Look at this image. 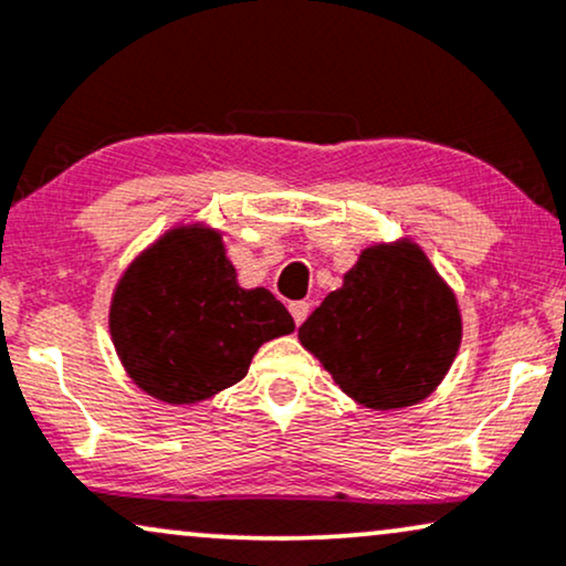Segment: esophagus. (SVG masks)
I'll use <instances>...</instances> for the list:
<instances>
[{"label": "esophagus", "mask_w": 566, "mask_h": 566, "mask_svg": "<svg viewBox=\"0 0 566 566\" xmlns=\"http://www.w3.org/2000/svg\"><path fill=\"white\" fill-rule=\"evenodd\" d=\"M290 313H292V318H295V324L301 326L305 318H308V313H311V303H305V301H297V303H290Z\"/></svg>", "instance_id": "34e87169"}]
</instances>
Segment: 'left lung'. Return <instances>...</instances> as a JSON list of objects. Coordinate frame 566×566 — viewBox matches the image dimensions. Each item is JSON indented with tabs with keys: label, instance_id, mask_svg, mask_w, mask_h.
I'll return each instance as SVG.
<instances>
[{
	"label": "left lung",
	"instance_id": "obj_1",
	"mask_svg": "<svg viewBox=\"0 0 566 566\" xmlns=\"http://www.w3.org/2000/svg\"><path fill=\"white\" fill-rule=\"evenodd\" d=\"M297 337L356 403L395 411L446 379L461 345V311L424 250L403 237L360 250L343 287Z\"/></svg>",
	"mask_w": 566,
	"mask_h": 566
}]
</instances>
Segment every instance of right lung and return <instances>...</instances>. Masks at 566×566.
<instances>
[{"label": "right lung", "mask_w": 566, "mask_h": 566, "mask_svg": "<svg viewBox=\"0 0 566 566\" xmlns=\"http://www.w3.org/2000/svg\"><path fill=\"white\" fill-rule=\"evenodd\" d=\"M295 329L265 287L244 290L221 231L179 223L128 263L111 301V337L132 382L171 406L237 385L269 339Z\"/></svg>", "instance_id": "obj_1"}]
</instances>
